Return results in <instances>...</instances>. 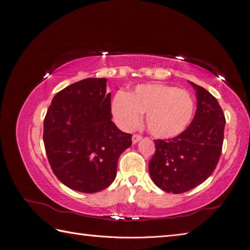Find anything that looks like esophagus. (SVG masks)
Instances as JSON below:
<instances>
[{
    "mask_svg": "<svg viewBox=\"0 0 250 250\" xmlns=\"http://www.w3.org/2000/svg\"><path fill=\"white\" fill-rule=\"evenodd\" d=\"M142 139V135L141 134H138V133H134L133 135H132V143L133 144H135V143H138L140 140Z\"/></svg>",
    "mask_w": 250,
    "mask_h": 250,
    "instance_id": "esophagus-1",
    "label": "esophagus"
}]
</instances>
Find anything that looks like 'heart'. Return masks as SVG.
I'll list each match as a JSON object with an SVG mask.
<instances>
[{
    "label": "heart",
    "mask_w": 250,
    "mask_h": 250,
    "mask_svg": "<svg viewBox=\"0 0 250 250\" xmlns=\"http://www.w3.org/2000/svg\"><path fill=\"white\" fill-rule=\"evenodd\" d=\"M112 115L124 129H133L142 115L156 138L170 139L183 133L190 125L195 111L192 96L186 90L165 84H143L132 93H119L111 104Z\"/></svg>",
    "instance_id": "heart-1"
}]
</instances>
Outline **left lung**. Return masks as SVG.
I'll return each instance as SVG.
<instances>
[{"label":"left lung","instance_id":"obj_1","mask_svg":"<svg viewBox=\"0 0 250 250\" xmlns=\"http://www.w3.org/2000/svg\"><path fill=\"white\" fill-rule=\"evenodd\" d=\"M197 109L187 129L177 137L154 140L149 163L153 183L165 192L180 194L202 184L217 167L221 155L225 117L216 98L191 82Z\"/></svg>","mask_w":250,"mask_h":250}]
</instances>
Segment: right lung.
I'll return each mask as SVG.
<instances>
[{
	"mask_svg": "<svg viewBox=\"0 0 250 250\" xmlns=\"http://www.w3.org/2000/svg\"><path fill=\"white\" fill-rule=\"evenodd\" d=\"M106 78H86L53 98L43 120V144L53 173L63 185L96 193L116 178L120 155L130 133L111 121Z\"/></svg>",
	"mask_w": 250,
	"mask_h": 250,
	"instance_id": "obj_1",
	"label": "right lung"
}]
</instances>
